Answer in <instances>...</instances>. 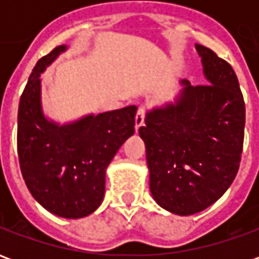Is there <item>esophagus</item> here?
<instances>
[{"mask_svg": "<svg viewBox=\"0 0 259 259\" xmlns=\"http://www.w3.org/2000/svg\"><path fill=\"white\" fill-rule=\"evenodd\" d=\"M144 116H146V109L143 107L139 108V111L136 113V118H135V123H136V130H139L144 123Z\"/></svg>", "mask_w": 259, "mask_h": 259, "instance_id": "1", "label": "esophagus"}]
</instances>
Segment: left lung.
I'll return each mask as SVG.
<instances>
[{
	"instance_id": "left-lung-1",
	"label": "left lung",
	"mask_w": 259,
	"mask_h": 259,
	"mask_svg": "<svg viewBox=\"0 0 259 259\" xmlns=\"http://www.w3.org/2000/svg\"><path fill=\"white\" fill-rule=\"evenodd\" d=\"M206 84L180 80L175 101L151 108L139 135L146 144L150 191L163 209L193 215L233 183L244 141L245 105L233 68L195 44Z\"/></svg>"
}]
</instances>
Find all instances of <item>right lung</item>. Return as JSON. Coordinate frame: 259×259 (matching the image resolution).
Listing matches in <instances>:
<instances>
[{"label":"right lung","instance_id":"add662e5","mask_svg":"<svg viewBox=\"0 0 259 259\" xmlns=\"http://www.w3.org/2000/svg\"><path fill=\"white\" fill-rule=\"evenodd\" d=\"M66 50L54 48L31 72L18 111V155L34 200L57 217L79 219L101 205L108 165L135 135L137 107L89 113L64 124L46 116L41 73Z\"/></svg>","mask_w":259,"mask_h":259}]
</instances>
